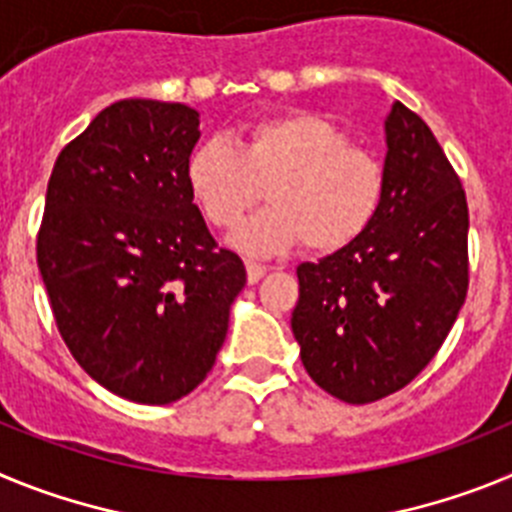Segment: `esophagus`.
I'll return each mask as SVG.
<instances>
[{"label":"esophagus","instance_id":"esophagus-1","mask_svg":"<svg viewBox=\"0 0 512 512\" xmlns=\"http://www.w3.org/2000/svg\"><path fill=\"white\" fill-rule=\"evenodd\" d=\"M266 266H261V264H253V261H248L246 264V274H248V284H256V282H261V279L266 277Z\"/></svg>","mask_w":512,"mask_h":512}]
</instances>
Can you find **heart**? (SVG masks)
I'll list each match as a JSON object with an SVG mask.
<instances>
[{"label": "heart", "mask_w": 512, "mask_h": 512, "mask_svg": "<svg viewBox=\"0 0 512 512\" xmlns=\"http://www.w3.org/2000/svg\"><path fill=\"white\" fill-rule=\"evenodd\" d=\"M184 179L194 205L217 230H233L266 189L269 210L233 235V246L251 256L300 243L315 253L343 251L369 230L384 194L374 153L354 146L333 120L307 110L248 122L235 148L207 140L189 156Z\"/></svg>", "instance_id": "heart-1"}]
</instances>
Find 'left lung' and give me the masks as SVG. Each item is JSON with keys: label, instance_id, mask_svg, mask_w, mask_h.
<instances>
[{"label": "left lung", "instance_id": "1", "mask_svg": "<svg viewBox=\"0 0 512 512\" xmlns=\"http://www.w3.org/2000/svg\"><path fill=\"white\" fill-rule=\"evenodd\" d=\"M384 194L359 241L297 266L292 333L312 382L366 405L413 382L469 289V207L431 128L402 102L384 122Z\"/></svg>", "mask_w": 512, "mask_h": 512}]
</instances>
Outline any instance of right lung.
<instances>
[{
    "mask_svg": "<svg viewBox=\"0 0 512 512\" xmlns=\"http://www.w3.org/2000/svg\"><path fill=\"white\" fill-rule=\"evenodd\" d=\"M200 112L120 99L56 158L38 269L71 356L125 400L169 405L207 377L246 284L217 248L184 169Z\"/></svg>",
    "mask_w": 512,
    "mask_h": 512,
    "instance_id": "1",
    "label": "right lung"
}]
</instances>
